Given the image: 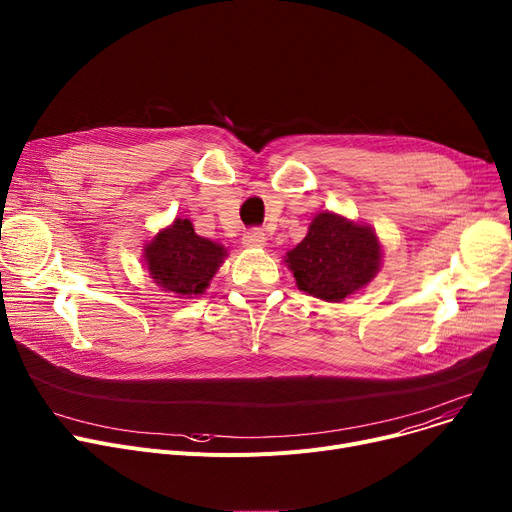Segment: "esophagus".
<instances>
[{"label": "esophagus", "instance_id": "34e87169", "mask_svg": "<svg viewBox=\"0 0 512 512\" xmlns=\"http://www.w3.org/2000/svg\"><path fill=\"white\" fill-rule=\"evenodd\" d=\"M265 241H267V236H265L261 230H257V228L249 230V232L243 236V245H245V247H251V249H261V247H265Z\"/></svg>", "mask_w": 512, "mask_h": 512}]
</instances>
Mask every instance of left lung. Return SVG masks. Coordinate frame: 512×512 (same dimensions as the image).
I'll use <instances>...</instances> for the list:
<instances>
[{"label": "left lung", "instance_id": "left-lung-1", "mask_svg": "<svg viewBox=\"0 0 512 512\" xmlns=\"http://www.w3.org/2000/svg\"><path fill=\"white\" fill-rule=\"evenodd\" d=\"M284 263L298 290L325 302H342L377 278L383 245L372 226L325 210L284 255Z\"/></svg>", "mask_w": 512, "mask_h": 512}]
</instances>
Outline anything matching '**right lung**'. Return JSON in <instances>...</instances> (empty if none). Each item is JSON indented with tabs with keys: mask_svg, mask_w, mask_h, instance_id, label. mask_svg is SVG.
Instances as JSON below:
<instances>
[{
	"mask_svg": "<svg viewBox=\"0 0 512 512\" xmlns=\"http://www.w3.org/2000/svg\"><path fill=\"white\" fill-rule=\"evenodd\" d=\"M226 257V247L199 236L187 218H175L144 245V265L152 282L185 300L210 288Z\"/></svg>",
	"mask_w": 512,
	"mask_h": 512,
	"instance_id": "add662e5",
	"label": "right lung"
}]
</instances>
